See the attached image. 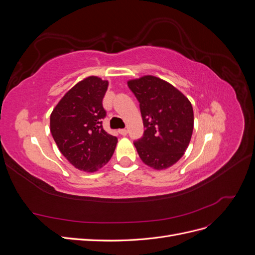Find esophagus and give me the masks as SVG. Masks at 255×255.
I'll use <instances>...</instances> for the list:
<instances>
[{"label":"esophagus","mask_w":255,"mask_h":255,"mask_svg":"<svg viewBox=\"0 0 255 255\" xmlns=\"http://www.w3.org/2000/svg\"><path fill=\"white\" fill-rule=\"evenodd\" d=\"M119 133L122 135V136H126L128 134V130L126 128H120L119 129Z\"/></svg>","instance_id":"1"}]
</instances>
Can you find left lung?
Masks as SVG:
<instances>
[{
  "label": "left lung",
  "mask_w": 255,
  "mask_h": 255,
  "mask_svg": "<svg viewBox=\"0 0 255 255\" xmlns=\"http://www.w3.org/2000/svg\"><path fill=\"white\" fill-rule=\"evenodd\" d=\"M128 86L139 102L145 128L134 142L145 165L171 167L186 151L194 129V110L189 100L170 83L153 75L129 80Z\"/></svg>",
  "instance_id": "1"
}]
</instances>
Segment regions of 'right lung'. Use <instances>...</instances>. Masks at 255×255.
<instances>
[{
    "label": "right lung",
    "mask_w": 255,
    "mask_h": 255,
    "mask_svg": "<svg viewBox=\"0 0 255 255\" xmlns=\"http://www.w3.org/2000/svg\"><path fill=\"white\" fill-rule=\"evenodd\" d=\"M109 81L82 80L61 98L50 117V130L61 154L76 169L96 172L109 163L118 139L105 132L103 98Z\"/></svg>",
    "instance_id": "add662e5"
}]
</instances>
